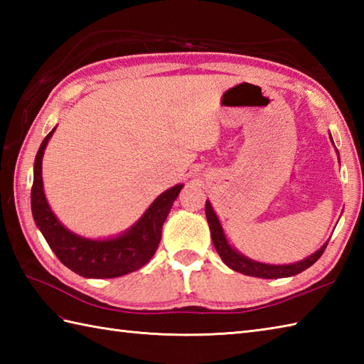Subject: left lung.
<instances>
[{
	"label": "left lung",
	"instance_id": "1",
	"mask_svg": "<svg viewBox=\"0 0 364 364\" xmlns=\"http://www.w3.org/2000/svg\"><path fill=\"white\" fill-rule=\"evenodd\" d=\"M330 141L333 142V137H331V134H330ZM336 153H338V150H336ZM205 213H206L208 225H210L213 244L215 247V250H218L219 257L222 258V261L225 262L230 269H233V270H236V272H241V274L249 275V277L267 278V280H272V278H286V277L297 275L300 272H304L305 269L313 266L314 262L322 257V253H323V250H326V247L328 244V241H327L319 250H316L313 255H310V257H306L305 259H300L297 262H291V264H267V262L255 261L249 257H245V255L237 252L235 247L228 242V237L225 235V231H223V228H222V223L218 218V214H215V211L213 210L210 200H206Z\"/></svg>",
	"mask_w": 364,
	"mask_h": 364
}]
</instances>
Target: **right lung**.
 <instances>
[{
	"instance_id": "add662e5",
	"label": "right lung",
	"mask_w": 364,
	"mask_h": 364,
	"mask_svg": "<svg viewBox=\"0 0 364 364\" xmlns=\"http://www.w3.org/2000/svg\"><path fill=\"white\" fill-rule=\"evenodd\" d=\"M56 131L54 127L46 136L34 161V181L31 189V210L37 228L48 242L50 249L75 274L86 278H115L141 269L156 252L161 230L184 184L162 192L146 208L133 227L117 236L90 239L65 228L54 215L45 197L42 180V159L46 144Z\"/></svg>"
}]
</instances>
